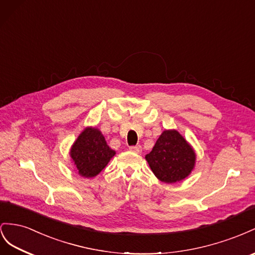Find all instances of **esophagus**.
Returning a JSON list of instances; mask_svg holds the SVG:
<instances>
[{
	"mask_svg": "<svg viewBox=\"0 0 255 255\" xmlns=\"http://www.w3.org/2000/svg\"><path fill=\"white\" fill-rule=\"evenodd\" d=\"M129 149L133 152H136V154H140V152L142 151V147L140 146V145H136V146H130Z\"/></svg>",
	"mask_w": 255,
	"mask_h": 255,
	"instance_id": "obj_1",
	"label": "esophagus"
}]
</instances>
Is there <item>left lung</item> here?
Wrapping results in <instances>:
<instances>
[{"mask_svg":"<svg viewBox=\"0 0 255 255\" xmlns=\"http://www.w3.org/2000/svg\"><path fill=\"white\" fill-rule=\"evenodd\" d=\"M145 159L159 180L174 184L190 175L195 166L196 154L176 129H169L160 134Z\"/></svg>","mask_w":255,"mask_h":255,"instance_id":"1","label":"left lung"}]
</instances>
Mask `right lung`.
Wrapping results in <instances>:
<instances>
[{
    "label": "right lung",
    "mask_w": 255,
    "mask_h": 255,
    "mask_svg": "<svg viewBox=\"0 0 255 255\" xmlns=\"http://www.w3.org/2000/svg\"><path fill=\"white\" fill-rule=\"evenodd\" d=\"M116 154L106 142L104 134L95 127H86L71 145V162L80 176L92 178L103 171Z\"/></svg>",
    "instance_id": "right-lung-1"
}]
</instances>
